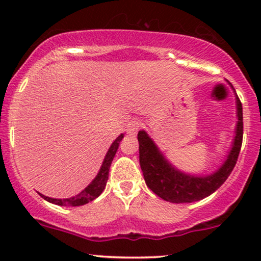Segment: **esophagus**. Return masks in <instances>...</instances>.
Instances as JSON below:
<instances>
[{
  "mask_svg": "<svg viewBox=\"0 0 261 261\" xmlns=\"http://www.w3.org/2000/svg\"><path fill=\"white\" fill-rule=\"evenodd\" d=\"M140 128H141V122L140 121H133V122H130V124L127 125L126 133L130 135V136H135V135L139 133Z\"/></svg>",
  "mask_w": 261,
  "mask_h": 261,
  "instance_id": "obj_1",
  "label": "esophagus"
}]
</instances>
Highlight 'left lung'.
Here are the masks:
<instances>
[{
  "mask_svg": "<svg viewBox=\"0 0 261 261\" xmlns=\"http://www.w3.org/2000/svg\"><path fill=\"white\" fill-rule=\"evenodd\" d=\"M236 108L237 124L232 147L222 166L207 175L189 174L179 170L164 157L145 130L139 131L140 166L146 184L155 195L173 203L194 202L214 194L226 181L234 168L243 140V108L237 93Z\"/></svg>",
  "mask_w": 261,
  "mask_h": 261,
  "instance_id": "8db88e82",
  "label": "left lung"
}]
</instances>
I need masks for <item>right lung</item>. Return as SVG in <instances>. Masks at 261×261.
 <instances>
[{
  "label": "right lung",
  "mask_w": 261,
  "mask_h": 261,
  "mask_svg": "<svg viewBox=\"0 0 261 261\" xmlns=\"http://www.w3.org/2000/svg\"><path fill=\"white\" fill-rule=\"evenodd\" d=\"M122 139H124V134L119 135L115 141L112 143V146L108 149L106 157H104L99 172L95 175V178L89 182L88 187L85 188V190H82L80 194H77V195L72 197H68V199H53V197L45 196L43 194H40V196L44 200H46V201L55 203V205L59 206H82L93 201L94 199H97L103 193L104 188H106L108 176H109L110 164H112L114 157H115V153L118 151L119 145H120V141Z\"/></svg>",
  "instance_id": "obj_1"
}]
</instances>
